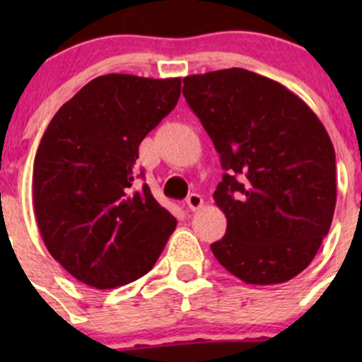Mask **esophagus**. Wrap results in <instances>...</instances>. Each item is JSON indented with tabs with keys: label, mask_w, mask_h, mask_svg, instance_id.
Here are the masks:
<instances>
[{
	"label": "esophagus",
	"mask_w": 362,
	"mask_h": 362,
	"mask_svg": "<svg viewBox=\"0 0 362 362\" xmlns=\"http://www.w3.org/2000/svg\"><path fill=\"white\" fill-rule=\"evenodd\" d=\"M185 204L189 206V210L196 211V210H199V208L203 206V198L194 192V194H191L187 199H185Z\"/></svg>",
	"instance_id": "obj_1"
}]
</instances>
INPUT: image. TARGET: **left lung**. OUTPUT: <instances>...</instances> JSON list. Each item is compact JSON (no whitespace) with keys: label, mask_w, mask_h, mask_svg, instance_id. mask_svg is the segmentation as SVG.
<instances>
[{"label":"left lung","mask_w":362,"mask_h":362,"mask_svg":"<svg viewBox=\"0 0 362 362\" xmlns=\"http://www.w3.org/2000/svg\"><path fill=\"white\" fill-rule=\"evenodd\" d=\"M182 93L226 171L214 199L228 228L214 255L245 284L294 279L333 222L337 159L326 127L287 87L243 68L185 76Z\"/></svg>","instance_id":"left-lung-1"}]
</instances>
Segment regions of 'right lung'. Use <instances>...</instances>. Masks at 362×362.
Returning <instances> with one entry per match:
<instances>
[{
  "instance_id": "add662e5",
  "label": "right lung",
  "mask_w": 362,
  "mask_h": 362,
  "mask_svg": "<svg viewBox=\"0 0 362 362\" xmlns=\"http://www.w3.org/2000/svg\"><path fill=\"white\" fill-rule=\"evenodd\" d=\"M180 86V78L101 75L43 133L33 171L36 222L50 255L87 286L138 280L175 231L177 218L148 185L134 187V164L141 140L177 105Z\"/></svg>"
}]
</instances>
